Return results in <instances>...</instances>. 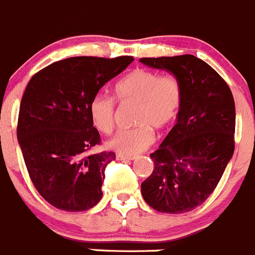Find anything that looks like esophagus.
I'll return each mask as SVG.
<instances>
[{"label": "esophagus", "instance_id": "esophagus-1", "mask_svg": "<svg viewBox=\"0 0 255 255\" xmlns=\"http://www.w3.org/2000/svg\"><path fill=\"white\" fill-rule=\"evenodd\" d=\"M116 159L118 160H134L135 159V156L134 155H125V154H118L116 155Z\"/></svg>", "mask_w": 255, "mask_h": 255}]
</instances>
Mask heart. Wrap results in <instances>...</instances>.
<instances>
[{
	"label": "heart",
	"instance_id": "b5f03b06",
	"mask_svg": "<svg viewBox=\"0 0 255 255\" xmlns=\"http://www.w3.org/2000/svg\"><path fill=\"white\" fill-rule=\"evenodd\" d=\"M116 99L121 102H137L131 129L119 130L106 146L125 155L145 150L154 141L153 130L167 129L178 116L182 104V91L178 81L172 76L136 68L126 74L115 86ZM90 115L99 131L109 134L115 125V101L106 95L93 96L90 102Z\"/></svg>",
	"mask_w": 255,
	"mask_h": 255
}]
</instances>
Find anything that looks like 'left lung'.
<instances>
[{"mask_svg":"<svg viewBox=\"0 0 255 255\" xmlns=\"http://www.w3.org/2000/svg\"><path fill=\"white\" fill-rule=\"evenodd\" d=\"M178 81L182 104L176 125L150 154L153 173L141 195L154 210L182 214L204 204L234 153V97L220 74L195 55L141 58Z\"/></svg>","mask_w":255,"mask_h":255,"instance_id":"obj_1","label":"left lung"}]
</instances>
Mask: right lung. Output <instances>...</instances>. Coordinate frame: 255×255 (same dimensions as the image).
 Returning a JSON list of instances; mask_svg holds the SVG:
<instances>
[{"label":"right lung","instance_id":"obj_1","mask_svg":"<svg viewBox=\"0 0 255 255\" xmlns=\"http://www.w3.org/2000/svg\"><path fill=\"white\" fill-rule=\"evenodd\" d=\"M132 60L67 58L30 79L21 100L17 140L35 188L57 209L86 211L102 198L105 168L115 153L87 154L100 144L90 102Z\"/></svg>","mask_w":255,"mask_h":255}]
</instances>
